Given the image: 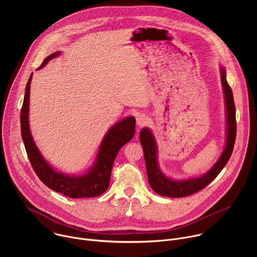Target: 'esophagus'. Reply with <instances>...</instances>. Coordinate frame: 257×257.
Returning a JSON list of instances; mask_svg holds the SVG:
<instances>
[{"label": "esophagus", "instance_id": "esophagus-1", "mask_svg": "<svg viewBox=\"0 0 257 257\" xmlns=\"http://www.w3.org/2000/svg\"><path fill=\"white\" fill-rule=\"evenodd\" d=\"M148 117H146L145 115H143V114H141V115H137V117H136V123H137V125H139V126H143V125H145L146 123H148Z\"/></svg>", "mask_w": 257, "mask_h": 257}]
</instances>
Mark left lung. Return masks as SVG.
I'll use <instances>...</instances> for the list:
<instances>
[{"mask_svg": "<svg viewBox=\"0 0 257 257\" xmlns=\"http://www.w3.org/2000/svg\"><path fill=\"white\" fill-rule=\"evenodd\" d=\"M222 84L224 87L225 100L227 106V143L224 153L221 158L214 164V166L203 176L199 178H192L189 180L174 181L166 177L158 167L157 160V144L153 133L148 129L143 128L140 132V142L144 152V160L148 172L150 185L155 192L167 197H185L196 193L206 187L209 183L219 174L226 166L233 153L234 144L236 140L237 124H236V107L233 97V91L226 79L225 68H221Z\"/></svg>", "mask_w": 257, "mask_h": 257, "instance_id": "obj_1", "label": "left lung"}]
</instances>
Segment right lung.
I'll return each mask as SVG.
<instances>
[{"label": "right lung", "mask_w": 257, "mask_h": 257, "mask_svg": "<svg viewBox=\"0 0 257 257\" xmlns=\"http://www.w3.org/2000/svg\"><path fill=\"white\" fill-rule=\"evenodd\" d=\"M59 55L60 52H56L47 57L43 64L36 70L42 69L50 60ZM31 78L32 73L25 88L20 123L21 136L24 142L27 157L34 172L49 188L71 198L94 197L102 194L109 185L113 165L120 149L129 142L135 134L134 117H128L125 120H122L107 131L100 143L96 162L87 174L83 176H69L56 172L44 160L38 148L35 146L30 134L28 123V106Z\"/></svg>", "instance_id": "obj_1"}]
</instances>
